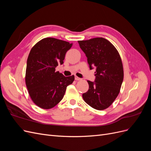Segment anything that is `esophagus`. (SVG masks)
Wrapping results in <instances>:
<instances>
[{
  "instance_id": "esophagus-1",
  "label": "esophagus",
  "mask_w": 151,
  "mask_h": 151,
  "mask_svg": "<svg viewBox=\"0 0 151 151\" xmlns=\"http://www.w3.org/2000/svg\"><path fill=\"white\" fill-rule=\"evenodd\" d=\"M81 79L79 78V77H77V76H75V80H76V81H80Z\"/></svg>"
}]
</instances>
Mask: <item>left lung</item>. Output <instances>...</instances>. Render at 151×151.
<instances>
[{
  "label": "left lung",
  "instance_id": "1",
  "mask_svg": "<svg viewBox=\"0 0 151 151\" xmlns=\"http://www.w3.org/2000/svg\"><path fill=\"white\" fill-rule=\"evenodd\" d=\"M78 43L88 58L90 69L96 68L95 81H88L89 89L83 94V98L96 109H106L118 96L123 83V68L120 54L103 38L78 41Z\"/></svg>",
  "mask_w": 151,
  "mask_h": 151
}]
</instances>
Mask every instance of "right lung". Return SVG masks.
I'll return each mask as SVG.
<instances>
[{
  "label": "right lung",
  "instance_id": "add662e5",
  "mask_svg": "<svg viewBox=\"0 0 151 151\" xmlns=\"http://www.w3.org/2000/svg\"><path fill=\"white\" fill-rule=\"evenodd\" d=\"M72 46L53 38L40 40L31 48L27 60L25 81L32 101L41 108L50 109L60 102L74 76L65 77L55 68L63 64Z\"/></svg>",
  "mask_w": 151,
  "mask_h": 151
}]
</instances>
